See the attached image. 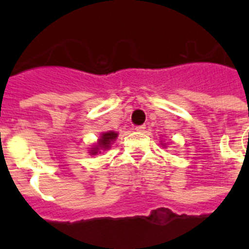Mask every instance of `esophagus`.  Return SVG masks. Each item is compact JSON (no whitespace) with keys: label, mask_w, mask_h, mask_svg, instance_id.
Instances as JSON below:
<instances>
[{"label":"esophagus","mask_w":249,"mask_h":249,"mask_svg":"<svg viewBox=\"0 0 249 249\" xmlns=\"http://www.w3.org/2000/svg\"><path fill=\"white\" fill-rule=\"evenodd\" d=\"M135 129L137 132H144V129H146V126H144V124H141V126H136Z\"/></svg>","instance_id":"1"}]
</instances>
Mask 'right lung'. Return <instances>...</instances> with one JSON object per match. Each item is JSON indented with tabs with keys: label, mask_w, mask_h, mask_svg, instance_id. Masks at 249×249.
<instances>
[{
	"label": "right lung",
	"mask_w": 249,
	"mask_h": 249,
	"mask_svg": "<svg viewBox=\"0 0 249 249\" xmlns=\"http://www.w3.org/2000/svg\"><path fill=\"white\" fill-rule=\"evenodd\" d=\"M116 137H117V133L116 132H107V133H103L102 136H101V140L98 141V144L96 147H94L93 149L91 151L92 155H96L98 152V149H107L109 148V144H111V142H113L114 140H116Z\"/></svg>",
	"instance_id": "obj_1"
}]
</instances>
